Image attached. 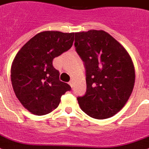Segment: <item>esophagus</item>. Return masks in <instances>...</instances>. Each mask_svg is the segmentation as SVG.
Masks as SVG:
<instances>
[{
  "label": "esophagus",
  "instance_id": "obj_1",
  "mask_svg": "<svg viewBox=\"0 0 149 149\" xmlns=\"http://www.w3.org/2000/svg\"><path fill=\"white\" fill-rule=\"evenodd\" d=\"M69 85H71V87L72 88L74 86V81H73V80H71L70 81H69Z\"/></svg>",
  "mask_w": 149,
  "mask_h": 149
}]
</instances>
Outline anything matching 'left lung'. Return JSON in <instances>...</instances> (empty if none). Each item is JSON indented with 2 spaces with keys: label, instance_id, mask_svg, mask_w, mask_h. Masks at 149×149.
I'll list each match as a JSON object with an SVG mask.
<instances>
[{
  "label": "left lung",
  "instance_id": "left-lung-1",
  "mask_svg": "<svg viewBox=\"0 0 149 149\" xmlns=\"http://www.w3.org/2000/svg\"><path fill=\"white\" fill-rule=\"evenodd\" d=\"M75 50L84 62L86 92L77 100L91 117L106 119L119 112L133 91L135 72L131 56L102 30L76 33Z\"/></svg>",
  "mask_w": 149,
  "mask_h": 149
}]
</instances>
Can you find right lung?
Here are the masks:
<instances>
[{"instance_id": "1", "label": "right lung", "mask_w": 149, "mask_h": 149, "mask_svg": "<svg viewBox=\"0 0 149 149\" xmlns=\"http://www.w3.org/2000/svg\"><path fill=\"white\" fill-rule=\"evenodd\" d=\"M74 33L46 31L25 43L15 57L11 70L14 92L32 113L41 116L56 109L71 86L60 80L54 58L70 49Z\"/></svg>"}]
</instances>
